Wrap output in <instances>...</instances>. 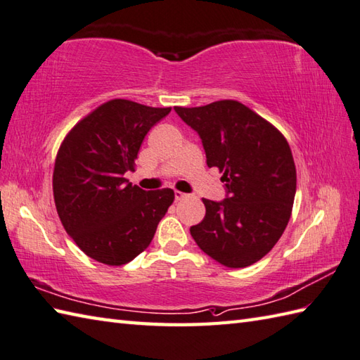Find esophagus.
Masks as SVG:
<instances>
[{"mask_svg": "<svg viewBox=\"0 0 360 360\" xmlns=\"http://www.w3.org/2000/svg\"><path fill=\"white\" fill-rule=\"evenodd\" d=\"M187 196H188L187 193H184V192H178V190H176V192H174V200H176V201L184 200V198H187Z\"/></svg>", "mask_w": 360, "mask_h": 360, "instance_id": "esophagus-1", "label": "esophagus"}]
</instances>
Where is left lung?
I'll list each match as a JSON object with an SVG mask.
<instances>
[{
	"mask_svg": "<svg viewBox=\"0 0 360 360\" xmlns=\"http://www.w3.org/2000/svg\"><path fill=\"white\" fill-rule=\"evenodd\" d=\"M174 111L201 137L209 167L223 172V201L202 200L205 217L190 227L198 246L232 269L262 259L285 232L297 173L277 128L236 101Z\"/></svg>",
	"mask_w": 360,
	"mask_h": 360,
	"instance_id": "obj_1",
	"label": "left lung"
}]
</instances>
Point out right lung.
Returning a JSON list of instances; mask_svg holds the SVG:
<instances>
[{
	"mask_svg": "<svg viewBox=\"0 0 360 360\" xmlns=\"http://www.w3.org/2000/svg\"><path fill=\"white\" fill-rule=\"evenodd\" d=\"M170 111L114 98L82 119L58 150L52 176L57 213L68 235L98 263L134 259L174 200L172 188L147 192L125 178L134 172L143 137Z\"/></svg>",
	"mask_w": 360,
	"mask_h": 360,
	"instance_id": "1",
	"label": "right lung"
}]
</instances>
